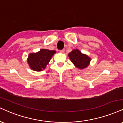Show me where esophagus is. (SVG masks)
I'll return each instance as SVG.
<instances>
[{
	"instance_id": "esophagus-1",
	"label": "esophagus",
	"mask_w": 123,
	"mask_h": 123,
	"mask_svg": "<svg viewBox=\"0 0 123 123\" xmlns=\"http://www.w3.org/2000/svg\"><path fill=\"white\" fill-rule=\"evenodd\" d=\"M64 52H65V50L64 49H62V50H60V53H63Z\"/></svg>"
}]
</instances>
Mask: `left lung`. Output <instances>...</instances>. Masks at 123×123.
<instances>
[{"label": "left lung", "instance_id": "left-lung-1", "mask_svg": "<svg viewBox=\"0 0 123 123\" xmlns=\"http://www.w3.org/2000/svg\"><path fill=\"white\" fill-rule=\"evenodd\" d=\"M68 56L74 65L79 69H84L88 67L91 61L88 55L82 53L78 49H73L69 53Z\"/></svg>", "mask_w": 123, "mask_h": 123}]
</instances>
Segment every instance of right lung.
<instances>
[{
	"mask_svg": "<svg viewBox=\"0 0 123 123\" xmlns=\"http://www.w3.org/2000/svg\"><path fill=\"white\" fill-rule=\"evenodd\" d=\"M55 53V50L42 49L38 52L30 53L27 63L32 70L41 72L45 69Z\"/></svg>",
	"mask_w": 123,
	"mask_h": 123,
	"instance_id": "obj_1",
	"label": "right lung"
}]
</instances>
